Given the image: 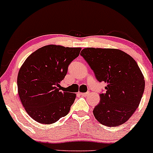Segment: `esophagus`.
<instances>
[{
    "label": "esophagus",
    "mask_w": 153,
    "mask_h": 153,
    "mask_svg": "<svg viewBox=\"0 0 153 153\" xmlns=\"http://www.w3.org/2000/svg\"><path fill=\"white\" fill-rule=\"evenodd\" d=\"M79 94L82 96H85V97H86V96L90 95V92H79Z\"/></svg>",
    "instance_id": "1"
}]
</instances>
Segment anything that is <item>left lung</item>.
I'll return each mask as SVG.
<instances>
[{"label": "left lung", "instance_id": "left-lung-1", "mask_svg": "<svg viewBox=\"0 0 153 153\" xmlns=\"http://www.w3.org/2000/svg\"><path fill=\"white\" fill-rule=\"evenodd\" d=\"M80 55L97 81L107 84L93 110L97 121L107 126L123 124L135 112L145 90L141 70L131 56L118 49L87 48Z\"/></svg>", "mask_w": 153, "mask_h": 153}]
</instances>
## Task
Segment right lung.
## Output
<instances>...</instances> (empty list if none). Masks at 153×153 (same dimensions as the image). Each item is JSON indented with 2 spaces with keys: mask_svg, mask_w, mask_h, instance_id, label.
Segmentation results:
<instances>
[{
  "mask_svg": "<svg viewBox=\"0 0 153 153\" xmlns=\"http://www.w3.org/2000/svg\"><path fill=\"white\" fill-rule=\"evenodd\" d=\"M81 49L48 45L32 53L22 64L17 77L18 93L35 121L51 124L68 114L76 94L61 92L60 82Z\"/></svg>",
  "mask_w": 153,
  "mask_h": 153,
  "instance_id": "add662e5",
  "label": "right lung"
}]
</instances>
